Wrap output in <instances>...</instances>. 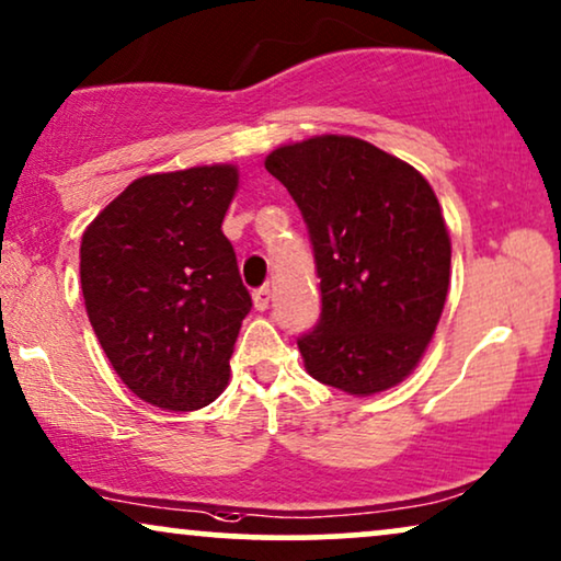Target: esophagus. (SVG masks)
Wrapping results in <instances>:
<instances>
[{
	"label": "esophagus",
	"mask_w": 561,
	"mask_h": 561,
	"mask_svg": "<svg viewBox=\"0 0 561 561\" xmlns=\"http://www.w3.org/2000/svg\"><path fill=\"white\" fill-rule=\"evenodd\" d=\"M268 300H272V289H268V287L253 289V308L266 310L268 308Z\"/></svg>",
	"instance_id": "34e87169"
}]
</instances>
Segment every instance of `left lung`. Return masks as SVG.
<instances>
[{
	"mask_svg": "<svg viewBox=\"0 0 561 561\" xmlns=\"http://www.w3.org/2000/svg\"><path fill=\"white\" fill-rule=\"evenodd\" d=\"M300 207L320 276V320L297 339L310 377L375 394L417 367L449 293L451 241L431 184L351 136L266 156Z\"/></svg>",
	"mask_w": 561,
	"mask_h": 561,
	"instance_id": "obj_1",
	"label": "left lung"
}]
</instances>
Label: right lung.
I'll return each mask as SVG.
<instances>
[{
    "mask_svg": "<svg viewBox=\"0 0 561 561\" xmlns=\"http://www.w3.org/2000/svg\"><path fill=\"white\" fill-rule=\"evenodd\" d=\"M238 169L148 174L128 184L81 238V293L112 369L163 410H197L226 390L251 310L222 236Z\"/></svg>",
    "mask_w": 561,
    "mask_h": 561,
    "instance_id": "1",
    "label": "right lung"
}]
</instances>
